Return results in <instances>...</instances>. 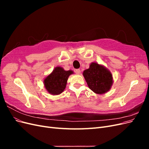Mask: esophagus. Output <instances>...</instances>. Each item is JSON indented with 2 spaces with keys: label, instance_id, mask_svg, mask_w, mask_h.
Masks as SVG:
<instances>
[{
  "label": "esophagus",
  "instance_id": "34e87169",
  "mask_svg": "<svg viewBox=\"0 0 149 149\" xmlns=\"http://www.w3.org/2000/svg\"><path fill=\"white\" fill-rule=\"evenodd\" d=\"M80 72H81V71H80L79 69H77V70H75V73H76V74H79Z\"/></svg>",
  "mask_w": 149,
  "mask_h": 149
}]
</instances>
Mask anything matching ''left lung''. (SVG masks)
<instances>
[{
	"label": "left lung",
	"mask_w": 149,
	"mask_h": 149,
	"mask_svg": "<svg viewBox=\"0 0 149 149\" xmlns=\"http://www.w3.org/2000/svg\"><path fill=\"white\" fill-rule=\"evenodd\" d=\"M83 75L89 88L96 94H102L108 92L113 84L111 72L104 65L92 62Z\"/></svg>",
	"instance_id": "1"
}]
</instances>
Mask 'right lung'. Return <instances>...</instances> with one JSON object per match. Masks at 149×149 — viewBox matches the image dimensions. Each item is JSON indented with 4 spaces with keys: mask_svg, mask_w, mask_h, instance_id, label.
I'll return each instance as SVG.
<instances>
[{
    "mask_svg": "<svg viewBox=\"0 0 149 149\" xmlns=\"http://www.w3.org/2000/svg\"><path fill=\"white\" fill-rule=\"evenodd\" d=\"M74 74L73 71L65 70L61 66H56L43 80L44 87L52 95H58L64 91L69 76Z\"/></svg>",
    "mask_w": 149,
    "mask_h": 149,
    "instance_id": "obj_1",
    "label": "right lung"
}]
</instances>
